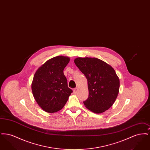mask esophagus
Instances as JSON below:
<instances>
[{"instance_id":"1","label":"esophagus","mask_w":150,"mask_h":150,"mask_svg":"<svg viewBox=\"0 0 150 150\" xmlns=\"http://www.w3.org/2000/svg\"><path fill=\"white\" fill-rule=\"evenodd\" d=\"M77 92H78V88H74V93H75V94H76Z\"/></svg>"}]
</instances>
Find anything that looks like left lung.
<instances>
[{
	"mask_svg": "<svg viewBox=\"0 0 150 150\" xmlns=\"http://www.w3.org/2000/svg\"><path fill=\"white\" fill-rule=\"evenodd\" d=\"M74 62L86 76L89 96L83 103L96 114H100L112 106L116 99L120 81L114 69L97 58L78 57Z\"/></svg>",
	"mask_w": 150,
	"mask_h": 150,
	"instance_id": "left-lung-1",
	"label": "left lung"
}]
</instances>
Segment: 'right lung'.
<instances>
[{
  "mask_svg": "<svg viewBox=\"0 0 150 150\" xmlns=\"http://www.w3.org/2000/svg\"><path fill=\"white\" fill-rule=\"evenodd\" d=\"M69 61V57H53L42 64L34 74L32 92L37 103L47 112L61 110L72 93L64 74Z\"/></svg>",
  "mask_w": 150,
  "mask_h": 150,
  "instance_id": "1",
  "label": "right lung"
}]
</instances>
